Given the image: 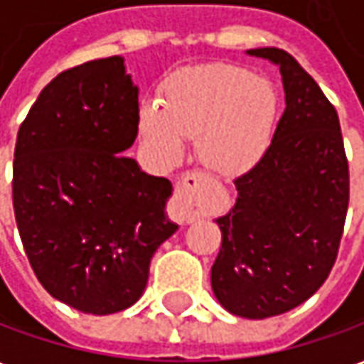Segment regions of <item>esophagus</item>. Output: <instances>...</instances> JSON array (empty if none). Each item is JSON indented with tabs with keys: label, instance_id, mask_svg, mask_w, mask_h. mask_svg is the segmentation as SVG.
Instances as JSON below:
<instances>
[{
	"label": "esophagus",
	"instance_id": "obj_1",
	"mask_svg": "<svg viewBox=\"0 0 364 364\" xmlns=\"http://www.w3.org/2000/svg\"><path fill=\"white\" fill-rule=\"evenodd\" d=\"M206 185V177L198 171L183 173L177 181V191L169 200L167 214L169 218L179 224H191L206 214V203L203 198V187Z\"/></svg>",
	"mask_w": 364,
	"mask_h": 364
}]
</instances>
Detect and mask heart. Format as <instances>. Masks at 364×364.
<instances>
[{
	"label": "heart",
	"instance_id": "1",
	"mask_svg": "<svg viewBox=\"0 0 364 364\" xmlns=\"http://www.w3.org/2000/svg\"><path fill=\"white\" fill-rule=\"evenodd\" d=\"M159 104L144 103L138 128L146 144L177 161L185 138H197L203 166L222 177L252 169L265 154L279 111L273 83L232 64L183 68L159 90Z\"/></svg>",
	"mask_w": 364,
	"mask_h": 364
}]
</instances>
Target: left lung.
Wrapping results in <instances>:
<instances>
[{
  "instance_id": "obj_1",
  "label": "left lung",
  "mask_w": 364,
  "mask_h": 364,
  "mask_svg": "<svg viewBox=\"0 0 364 364\" xmlns=\"http://www.w3.org/2000/svg\"><path fill=\"white\" fill-rule=\"evenodd\" d=\"M279 66L287 109L265 154L240 175L237 198L216 218L222 247L210 282L230 314L263 320L306 302L336 263L349 206L339 117L289 52L252 48Z\"/></svg>"
}]
</instances>
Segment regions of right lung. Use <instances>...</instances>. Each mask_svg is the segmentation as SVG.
<instances>
[{
    "label": "right lung",
    "instance_id": "add662e5",
    "mask_svg": "<svg viewBox=\"0 0 364 364\" xmlns=\"http://www.w3.org/2000/svg\"><path fill=\"white\" fill-rule=\"evenodd\" d=\"M138 134V87L124 58L91 60L52 80L23 120L13 208L48 294L95 316L142 296L150 261L177 232L171 183L120 156Z\"/></svg>",
    "mask_w": 364,
    "mask_h": 364
}]
</instances>
